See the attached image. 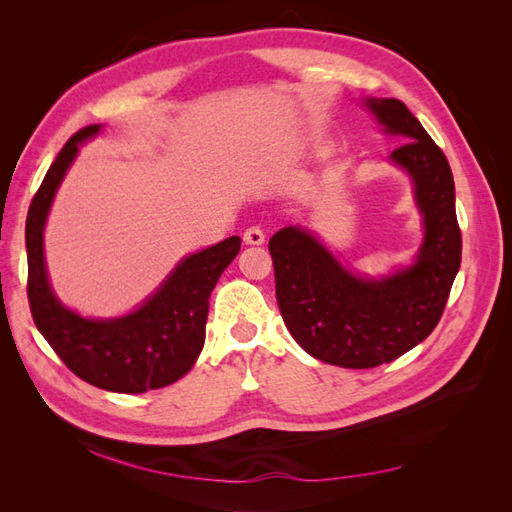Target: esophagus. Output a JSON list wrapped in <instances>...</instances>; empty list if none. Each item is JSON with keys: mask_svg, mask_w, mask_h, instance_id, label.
I'll return each mask as SVG.
<instances>
[{"mask_svg": "<svg viewBox=\"0 0 512 512\" xmlns=\"http://www.w3.org/2000/svg\"><path fill=\"white\" fill-rule=\"evenodd\" d=\"M243 241L247 245H260L265 243V232H262V228L258 226H250L245 232H243Z\"/></svg>", "mask_w": 512, "mask_h": 512, "instance_id": "1", "label": "esophagus"}]
</instances>
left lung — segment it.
Listing matches in <instances>:
<instances>
[{
	"instance_id": "obj_1",
	"label": "left lung",
	"mask_w": 512,
	"mask_h": 512,
	"mask_svg": "<svg viewBox=\"0 0 512 512\" xmlns=\"http://www.w3.org/2000/svg\"><path fill=\"white\" fill-rule=\"evenodd\" d=\"M365 106L384 134L404 141L391 162L410 177L423 215L412 265L380 277L352 273L301 226L277 230L269 241L290 335L314 359L348 369L391 363L421 344L440 322L461 265L455 181L442 149L401 100L365 98Z\"/></svg>"
}]
</instances>
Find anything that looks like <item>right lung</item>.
Masks as SVG:
<instances>
[{"label": "right lung", "instance_id": "1", "mask_svg": "<svg viewBox=\"0 0 512 512\" xmlns=\"http://www.w3.org/2000/svg\"><path fill=\"white\" fill-rule=\"evenodd\" d=\"M100 130L94 123L70 138L29 205L27 299L38 331L70 371L98 389L134 395L162 389L192 369L205 344L209 297L239 254L241 239L228 237L181 258L160 288L126 316L83 318L72 312L55 297L46 273L44 226L79 145Z\"/></svg>", "mask_w": 512, "mask_h": 512}]
</instances>
